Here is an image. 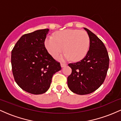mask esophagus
Instances as JSON below:
<instances>
[{
	"instance_id": "esophagus-1",
	"label": "esophagus",
	"mask_w": 121,
	"mask_h": 121,
	"mask_svg": "<svg viewBox=\"0 0 121 121\" xmlns=\"http://www.w3.org/2000/svg\"><path fill=\"white\" fill-rule=\"evenodd\" d=\"M65 66H66V64H65V63H61V66L62 68L65 67Z\"/></svg>"
}]
</instances>
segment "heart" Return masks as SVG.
I'll return each mask as SVG.
<instances>
[{
  "instance_id": "heart-1",
  "label": "heart",
  "mask_w": 121,
  "mask_h": 121,
  "mask_svg": "<svg viewBox=\"0 0 121 121\" xmlns=\"http://www.w3.org/2000/svg\"><path fill=\"white\" fill-rule=\"evenodd\" d=\"M47 51L56 58L64 51L61 59H72L77 61L86 56L89 49L90 37L86 31L78 30H65L57 32L53 37L48 36L45 40Z\"/></svg>"
}]
</instances>
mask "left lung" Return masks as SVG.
<instances>
[{
	"mask_svg": "<svg viewBox=\"0 0 121 121\" xmlns=\"http://www.w3.org/2000/svg\"><path fill=\"white\" fill-rule=\"evenodd\" d=\"M84 28L90 37L89 50L80 61L68 64L72 70L68 77V86L72 92L80 95L91 93L103 84L109 65L103 42L91 30Z\"/></svg>",
	"mask_w": 121,
	"mask_h": 121,
	"instance_id": "8db88e82",
	"label": "left lung"
}]
</instances>
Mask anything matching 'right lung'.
Masks as SVG:
<instances>
[{"instance_id":"right-lung-1","label":"right lung","mask_w":121,"mask_h":121,"mask_svg":"<svg viewBox=\"0 0 121 121\" xmlns=\"http://www.w3.org/2000/svg\"><path fill=\"white\" fill-rule=\"evenodd\" d=\"M49 29L35 30L22 36L11 52L12 70L15 82L33 94L45 93L53 75L61 69L48 52L44 41Z\"/></svg>"}]
</instances>
